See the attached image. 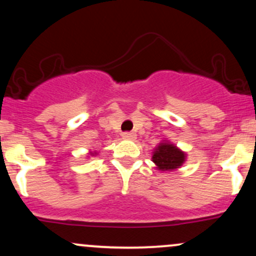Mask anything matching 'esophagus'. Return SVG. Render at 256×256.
Listing matches in <instances>:
<instances>
[{
	"label": "esophagus",
	"instance_id": "34e87169",
	"mask_svg": "<svg viewBox=\"0 0 256 256\" xmlns=\"http://www.w3.org/2000/svg\"><path fill=\"white\" fill-rule=\"evenodd\" d=\"M122 137H124L125 140H136L137 134H134V132H124V134H122Z\"/></svg>",
	"mask_w": 256,
	"mask_h": 256
}]
</instances>
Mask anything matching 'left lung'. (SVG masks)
<instances>
[{
	"label": "left lung",
	"mask_w": 256,
	"mask_h": 256,
	"mask_svg": "<svg viewBox=\"0 0 256 256\" xmlns=\"http://www.w3.org/2000/svg\"><path fill=\"white\" fill-rule=\"evenodd\" d=\"M184 152L170 143L158 146L152 155V161L162 171H171L182 166L184 161Z\"/></svg>",
	"instance_id": "8db88e82"
}]
</instances>
